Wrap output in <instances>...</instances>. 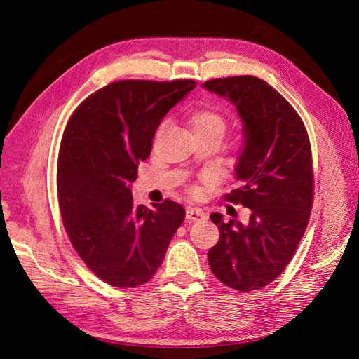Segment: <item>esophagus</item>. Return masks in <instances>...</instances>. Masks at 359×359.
<instances>
[{"instance_id":"esophagus-1","label":"esophagus","mask_w":359,"mask_h":359,"mask_svg":"<svg viewBox=\"0 0 359 359\" xmlns=\"http://www.w3.org/2000/svg\"><path fill=\"white\" fill-rule=\"evenodd\" d=\"M205 217V212L201 208H187V220L188 222H197Z\"/></svg>"}]
</instances>
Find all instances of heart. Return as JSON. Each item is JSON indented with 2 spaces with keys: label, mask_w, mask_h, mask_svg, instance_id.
Returning <instances> with one entry per match:
<instances>
[{
  "label": "heart",
  "mask_w": 359,
  "mask_h": 359,
  "mask_svg": "<svg viewBox=\"0 0 359 359\" xmlns=\"http://www.w3.org/2000/svg\"><path fill=\"white\" fill-rule=\"evenodd\" d=\"M191 126L196 135H203V134H211L216 137H222L228 128V120L224 112L215 108H202L197 109L191 118Z\"/></svg>",
  "instance_id": "obj_1"
}]
</instances>
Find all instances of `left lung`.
Returning a JSON list of instances; mask_svg holds the SVG:
<instances>
[{"mask_svg": "<svg viewBox=\"0 0 359 359\" xmlns=\"http://www.w3.org/2000/svg\"><path fill=\"white\" fill-rule=\"evenodd\" d=\"M202 86L231 102L242 120L239 187L225 199L250 208L245 222H225L219 212L210 216L220 238L208 262L222 284L251 292L284 271L306 233L313 205L309 134L293 106L253 75L212 79Z\"/></svg>", "mask_w": 359, "mask_h": 359, "instance_id": "1", "label": "left lung"}]
</instances>
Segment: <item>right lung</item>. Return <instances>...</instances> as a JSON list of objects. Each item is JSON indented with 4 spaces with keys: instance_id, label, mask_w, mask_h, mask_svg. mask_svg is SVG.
Listing matches in <instances>:
<instances>
[{
    "instance_id": "right-lung-1",
    "label": "right lung",
    "mask_w": 359,
    "mask_h": 359,
    "mask_svg": "<svg viewBox=\"0 0 359 359\" xmlns=\"http://www.w3.org/2000/svg\"><path fill=\"white\" fill-rule=\"evenodd\" d=\"M194 88L193 80L116 81L67 121L57 166L60 212L83 262L112 287L147 284L184 222L185 208L170 199L135 207L129 185L160 121Z\"/></svg>"
}]
</instances>
